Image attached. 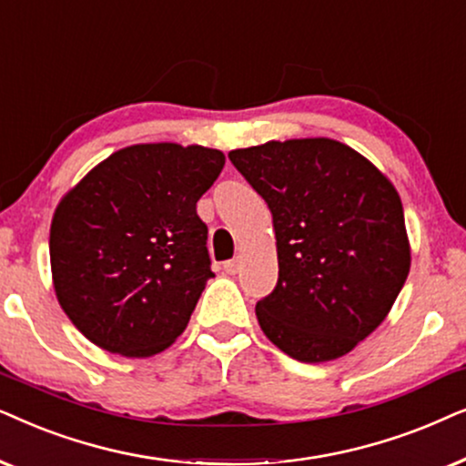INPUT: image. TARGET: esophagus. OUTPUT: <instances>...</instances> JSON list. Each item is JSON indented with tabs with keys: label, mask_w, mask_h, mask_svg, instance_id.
Returning <instances> with one entry per match:
<instances>
[{
	"label": "esophagus",
	"mask_w": 466,
	"mask_h": 466,
	"mask_svg": "<svg viewBox=\"0 0 466 466\" xmlns=\"http://www.w3.org/2000/svg\"><path fill=\"white\" fill-rule=\"evenodd\" d=\"M240 268V259L234 258V259H228V262H223V270L228 272V275H237Z\"/></svg>",
	"instance_id": "esophagus-1"
}]
</instances>
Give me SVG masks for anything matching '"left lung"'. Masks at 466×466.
Listing matches in <instances>:
<instances>
[{
    "mask_svg": "<svg viewBox=\"0 0 466 466\" xmlns=\"http://www.w3.org/2000/svg\"><path fill=\"white\" fill-rule=\"evenodd\" d=\"M228 157L275 226L279 279L256 305L264 334L300 362L345 356L407 281L411 251L394 185L330 138L272 140Z\"/></svg>",
    "mask_w": 466,
    "mask_h": 466,
    "instance_id": "left-lung-1",
    "label": "left lung"
}]
</instances>
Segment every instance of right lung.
Returning <instances> with one entry per match:
<instances>
[{
  "mask_svg": "<svg viewBox=\"0 0 466 466\" xmlns=\"http://www.w3.org/2000/svg\"><path fill=\"white\" fill-rule=\"evenodd\" d=\"M223 164L217 148L134 145L59 202L51 223L55 294L91 343L147 358L187 328L215 277L196 202Z\"/></svg>",
  "mask_w": 466,
  "mask_h": 466,
  "instance_id": "add662e5",
  "label": "right lung"
}]
</instances>
